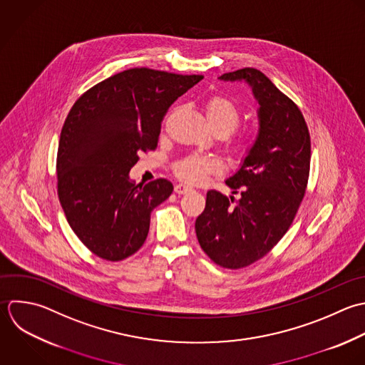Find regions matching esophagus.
I'll list each match as a JSON object with an SVG mask.
<instances>
[{"label": "esophagus", "mask_w": 365, "mask_h": 365, "mask_svg": "<svg viewBox=\"0 0 365 365\" xmlns=\"http://www.w3.org/2000/svg\"><path fill=\"white\" fill-rule=\"evenodd\" d=\"M189 190H192V187L187 186V185H185V183H178V185L175 186V192H176L178 195H183V193H186V192H189Z\"/></svg>", "instance_id": "obj_1"}]
</instances>
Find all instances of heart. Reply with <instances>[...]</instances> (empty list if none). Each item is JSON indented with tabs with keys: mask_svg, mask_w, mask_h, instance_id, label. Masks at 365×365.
I'll return each mask as SVG.
<instances>
[{
	"mask_svg": "<svg viewBox=\"0 0 365 365\" xmlns=\"http://www.w3.org/2000/svg\"><path fill=\"white\" fill-rule=\"evenodd\" d=\"M205 113L207 122L213 130H225L230 133L236 129L240 122V109L239 106L227 96L216 95L206 102ZM250 149V140L240 139L233 143L232 150L236 155H245ZM217 169V163L209 158L200 155H192L180 160L175 166L176 176L187 183H200L210 173Z\"/></svg>",
	"mask_w": 365,
	"mask_h": 365,
	"instance_id": "obj_1",
	"label": "heart"
}]
</instances>
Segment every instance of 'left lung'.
Wrapping results in <instances>:
<instances>
[{
    "label": "left lung",
    "instance_id": "8db88e82",
    "mask_svg": "<svg viewBox=\"0 0 365 365\" xmlns=\"http://www.w3.org/2000/svg\"><path fill=\"white\" fill-rule=\"evenodd\" d=\"M246 82L259 103V133L240 169L226 179L237 193L209 190L195 229L200 247L219 266L242 269L266 256L286 235L304 197L312 143L304 116L259 69L219 76Z\"/></svg>",
    "mask_w": 365,
    "mask_h": 365
}]
</instances>
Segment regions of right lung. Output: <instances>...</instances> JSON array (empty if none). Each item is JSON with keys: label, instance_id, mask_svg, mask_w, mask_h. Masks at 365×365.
Instances as JSON below:
<instances>
[{"label": "right lung", "instance_id": "obj_1", "mask_svg": "<svg viewBox=\"0 0 365 365\" xmlns=\"http://www.w3.org/2000/svg\"><path fill=\"white\" fill-rule=\"evenodd\" d=\"M202 79L132 68L96 83L71 108L58 146V196L71 229L98 257L119 262L145 243L150 212L173 185H136L129 170L140 152L156 148L169 106Z\"/></svg>", "mask_w": 365, "mask_h": 365}]
</instances>
